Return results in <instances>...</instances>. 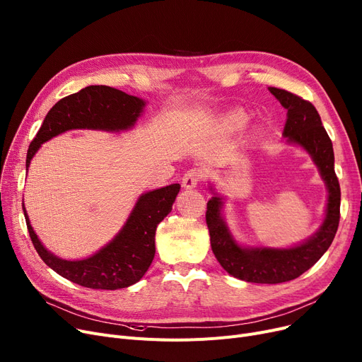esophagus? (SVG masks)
<instances>
[{"label": "esophagus", "instance_id": "34e87169", "mask_svg": "<svg viewBox=\"0 0 362 362\" xmlns=\"http://www.w3.org/2000/svg\"><path fill=\"white\" fill-rule=\"evenodd\" d=\"M201 179H202V171L199 168H191L185 173V176L182 179V186L185 189H194Z\"/></svg>", "mask_w": 362, "mask_h": 362}]
</instances>
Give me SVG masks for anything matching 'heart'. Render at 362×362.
Returning a JSON list of instances; mask_svg holds the SVG:
<instances>
[{"mask_svg": "<svg viewBox=\"0 0 362 362\" xmlns=\"http://www.w3.org/2000/svg\"><path fill=\"white\" fill-rule=\"evenodd\" d=\"M248 121L247 112L241 111V109H235V111L228 112L222 121H220V127L228 134H233L240 132Z\"/></svg>", "mask_w": 362, "mask_h": 362, "instance_id": "b5f03b06", "label": "heart"}]
</instances>
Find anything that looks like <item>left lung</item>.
<instances>
[{
  "instance_id": "8db88e82",
  "label": "left lung",
  "mask_w": 362,
  "mask_h": 362,
  "mask_svg": "<svg viewBox=\"0 0 362 362\" xmlns=\"http://www.w3.org/2000/svg\"><path fill=\"white\" fill-rule=\"evenodd\" d=\"M269 91L287 109L282 137L288 145H296L309 153L325 183L327 204L321 226L308 240L282 248L250 247L233 238L223 217L225 197L217 194L210 183L213 197L207 202L206 220L213 253L229 275L256 284H279L312 268L332 245L340 218V186L334 171L333 144L322 127L318 111L310 102L290 91L275 87H269Z\"/></svg>"
}]
</instances>
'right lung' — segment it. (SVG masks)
Wrapping results in <instances>:
<instances>
[{"label": "right lung", "mask_w": 362, "mask_h": 362, "mask_svg": "<svg viewBox=\"0 0 362 362\" xmlns=\"http://www.w3.org/2000/svg\"><path fill=\"white\" fill-rule=\"evenodd\" d=\"M146 102L107 86H88L60 99L45 115L26 155V170L42 144L69 130H132L144 114ZM180 191L179 183L140 195L115 237L96 253L80 260L62 259L47 250L30 226L23 207L29 237L44 263L78 286L118 290L136 284L149 269L155 256V230L171 211Z\"/></svg>", "instance_id": "right-lung-1"}]
</instances>
